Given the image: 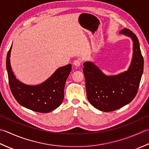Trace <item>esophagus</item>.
<instances>
[{"mask_svg":"<svg viewBox=\"0 0 149 149\" xmlns=\"http://www.w3.org/2000/svg\"><path fill=\"white\" fill-rule=\"evenodd\" d=\"M73 64L75 66H80L81 65V61L80 60H75L73 62Z\"/></svg>","mask_w":149,"mask_h":149,"instance_id":"obj_1","label":"esophagus"}]
</instances>
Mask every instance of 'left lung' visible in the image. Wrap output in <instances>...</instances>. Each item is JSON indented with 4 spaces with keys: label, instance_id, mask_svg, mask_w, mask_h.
<instances>
[{
    "label": "left lung",
    "instance_id": "obj_1",
    "mask_svg": "<svg viewBox=\"0 0 149 149\" xmlns=\"http://www.w3.org/2000/svg\"><path fill=\"white\" fill-rule=\"evenodd\" d=\"M120 33L131 38L133 42L132 59L128 70L118 75L107 76L93 63H84L87 99L93 107L104 112L115 111L132 102L143 72L144 60L137 36L127 28Z\"/></svg>",
    "mask_w": 149,
    "mask_h": 149
}]
</instances>
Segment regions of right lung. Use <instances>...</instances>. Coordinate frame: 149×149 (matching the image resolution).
Segmentation results:
<instances>
[{
    "mask_svg": "<svg viewBox=\"0 0 149 149\" xmlns=\"http://www.w3.org/2000/svg\"><path fill=\"white\" fill-rule=\"evenodd\" d=\"M12 45L6 57L9 85L14 98L23 107L42 113H47L61 105L64 97V87L71 64L61 67L46 81L37 86H28L15 78L11 68L10 54Z\"/></svg>",
    "mask_w": 149,
    "mask_h": 149,
    "instance_id": "add662e5",
    "label": "right lung"
}]
</instances>
